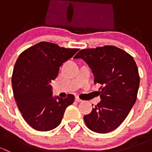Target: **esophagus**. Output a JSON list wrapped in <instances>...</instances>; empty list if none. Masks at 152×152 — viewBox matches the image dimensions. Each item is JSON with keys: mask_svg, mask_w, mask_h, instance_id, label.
<instances>
[{"mask_svg": "<svg viewBox=\"0 0 152 152\" xmlns=\"http://www.w3.org/2000/svg\"><path fill=\"white\" fill-rule=\"evenodd\" d=\"M75 100H76V102H82V99H79V98L78 97V96H77V97L75 98Z\"/></svg>", "mask_w": 152, "mask_h": 152, "instance_id": "esophagus-1", "label": "esophagus"}]
</instances>
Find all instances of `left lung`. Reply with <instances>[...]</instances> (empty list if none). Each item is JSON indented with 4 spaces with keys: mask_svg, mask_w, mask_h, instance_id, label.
I'll use <instances>...</instances> for the list:
<instances>
[{
    "mask_svg": "<svg viewBox=\"0 0 152 152\" xmlns=\"http://www.w3.org/2000/svg\"><path fill=\"white\" fill-rule=\"evenodd\" d=\"M88 65L94 82L101 87V102L84 116L86 126L95 132L108 133L119 126L137 99L140 85L138 69L134 59L113 45L82 49L74 56Z\"/></svg>",
    "mask_w": 152,
    "mask_h": 152,
    "instance_id": "1",
    "label": "left lung"
}]
</instances>
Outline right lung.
<instances>
[{
	"label": "right lung",
	"instance_id": "right-lung-1",
	"mask_svg": "<svg viewBox=\"0 0 152 152\" xmlns=\"http://www.w3.org/2000/svg\"><path fill=\"white\" fill-rule=\"evenodd\" d=\"M78 50L40 42L18 57L12 79L14 96L23 118L34 129L46 132L57 127L66 108L73 103L72 94L64 99L52 96L50 83L59 67Z\"/></svg>",
	"mask_w": 152,
	"mask_h": 152
}]
</instances>
